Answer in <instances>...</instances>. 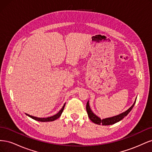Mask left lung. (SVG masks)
Instances as JSON below:
<instances>
[{
    "label": "left lung",
    "mask_w": 152,
    "mask_h": 152,
    "mask_svg": "<svg viewBox=\"0 0 152 152\" xmlns=\"http://www.w3.org/2000/svg\"><path fill=\"white\" fill-rule=\"evenodd\" d=\"M136 98L134 101V103L131 106V107L129 108L128 110H127L126 111L122 113H120L119 115H117L115 116H113L112 117H108V118H103V119H101L100 117H99L98 116L96 115L92 111L91 107H90V105H89V101L87 102V104H86V110H87V114H88V117L90 118V120L94 122V124H98V125H102V126H109V125H112V124H115L119 121H121V120L126 117L127 115L129 114L131 110L132 109V108L134 107V106L136 103Z\"/></svg>",
    "instance_id": "obj_1"
}]
</instances>
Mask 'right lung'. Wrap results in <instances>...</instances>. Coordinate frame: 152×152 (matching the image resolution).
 Instances as JSON below:
<instances>
[{"mask_svg":"<svg viewBox=\"0 0 152 152\" xmlns=\"http://www.w3.org/2000/svg\"><path fill=\"white\" fill-rule=\"evenodd\" d=\"M65 103L64 104L62 108L60 110H59V111L56 115H53L52 117H47V118H39V117H34V116L30 115H28V114H27V113H26V115L27 116L30 117V118L34 119V120L37 121H40V122H50V121H54L55 120H56V119H58L59 117L61 115L62 112H63V110H64V108H65Z\"/></svg>","mask_w":152,"mask_h":152,"instance_id":"obj_1","label":"right lung"}]
</instances>
